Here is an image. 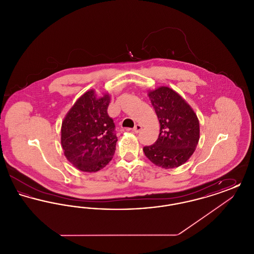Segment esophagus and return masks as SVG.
<instances>
[{
    "mask_svg": "<svg viewBox=\"0 0 254 254\" xmlns=\"http://www.w3.org/2000/svg\"><path fill=\"white\" fill-rule=\"evenodd\" d=\"M142 129V127L140 125H136L134 127H133L132 131L134 133H139Z\"/></svg>",
    "mask_w": 254,
    "mask_h": 254,
    "instance_id": "1",
    "label": "esophagus"
}]
</instances>
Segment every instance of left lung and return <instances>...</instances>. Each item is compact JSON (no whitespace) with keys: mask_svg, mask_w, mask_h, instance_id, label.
I'll use <instances>...</instances> for the list:
<instances>
[{"mask_svg":"<svg viewBox=\"0 0 254 254\" xmlns=\"http://www.w3.org/2000/svg\"><path fill=\"white\" fill-rule=\"evenodd\" d=\"M148 97L160 123L157 141L144 146L145 156L163 169L185 164L199 142V121L192 109L177 92L167 86L150 91Z\"/></svg>","mask_w":254,"mask_h":254,"instance_id":"left-lung-1","label":"left lung"}]
</instances>
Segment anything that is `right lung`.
I'll use <instances>...</instances> for the list:
<instances>
[{"mask_svg":"<svg viewBox=\"0 0 254 254\" xmlns=\"http://www.w3.org/2000/svg\"><path fill=\"white\" fill-rule=\"evenodd\" d=\"M110 98L93 90L80 97L62 124L61 143L66 159L85 172L105 168L113 157L117 136L108 114Z\"/></svg>","mask_w":254,"mask_h":254,"instance_id":"obj_1","label":"right lung"}]
</instances>
